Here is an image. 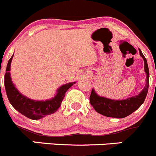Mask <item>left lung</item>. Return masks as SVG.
I'll list each match as a JSON object with an SVG mask.
<instances>
[{
  "mask_svg": "<svg viewBox=\"0 0 156 156\" xmlns=\"http://www.w3.org/2000/svg\"><path fill=\"white\" fill-rule=\"evenodd\" d=\"M140 56L144 61V70L146 73V83L143 90L137 95L130 97L126 99L115 100L98 95L92 89L89 100L93 108L98 113L106 117L115 118H124L131 115L139 108L145 101L148 92L149 84V71L147 61L139 49Z\"/></svg>",
  "mask_w": 156,
  "mask_h": 156,
  "instance_id": "8db88e82",
  "label": "left lung"
}]
</instances>
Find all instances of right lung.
<instances>
[{
    "label": "right lung",
    "mask_w": 156,
    "mask_h": 156,
    "mask_svg": "<svg viewBox=\"0 0 156 156\" xmlns=\"http://www.w3.org/2000/svg\"><path fill=\"white\" fill-rule=\"evenodd\" d=\"M13 58V55L9 60L6 69L5 76H4V86H5L6 92L11 105L20 113L32 120L41 119L44 117L56 112L61 106L67 91L76 82L68 83L60 86L57 90L56 95L51 99L44 100V101L31 99L20 93L12 81L10 71V64Z\"/></svg>",
    "instance_id": "right-lung-1"
}]
</instances>
